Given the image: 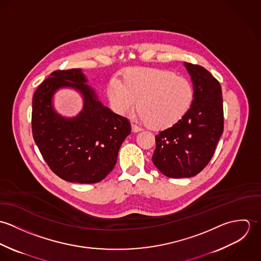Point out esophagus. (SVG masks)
I'll return each mask as SVG.
<instances>
[{
	"mask_svg": "<svg viewBox=\"0 0 261 261\" xmlns=\"http://www.w3.org/2000/svg\"><path fill=\"white\" fill-rule=\"evenodd\" d=\"M132 130H133V133H139V132L142 130V127H140V126L137 125L136 123L132 122Z\"/></svg>",
	"mask_w": 261,
	"mask_h": 261,
	"instance_id": "1",
	"label": "esophagus"
}]
</instances>
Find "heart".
Listing matches in <instances>:
<instances>
[{
    "mask_svg": "<svg viewBox=\"0 0 261 261\" xmlns=\"http://www.w3.org/2000/svg\"><path fill=\"white\" fill-rule=\"evenodd\" d=\"M107 96L112 111L118 114L130 112L137 100V110L149 127L165 129L189 112L194 88L187 77L170 70L134 67L124 70L119 81H110Z\"/></svg>",
    "mask_w": 261,
    "mask_h": 261,
    "instance_id": "1",
    "label": "heart"
}]
</instances>
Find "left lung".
I'll use <instances>...</instances> for the list:
<instances>
[{
  "mask_svg": "<svg viewBox=\"0 0 261 261\" xmlns=\"http://www.w3.org/2000/svg\"><path fill=\"white\" fill-rule=\"evenodd\" d=\"M194 99L186 115L155 136L152 163L169 178H190L210 162L223 134V98L219 81L204 67L184 62Z\"/></svg>",
  "mask_w": 261,
  "mask_h": 261,
  "instance_id": "obj_1",
  "label": "left lung"
}]
</instances>
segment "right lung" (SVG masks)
<instances>
[{"mask_svg": "<svg viewBox=\"0 0 261 261\" xmlns=\"http://www.w3.org/2000/svg\"><path fill=\"white\" fill-rule=\"evenodd\" d=\"M81 69L56 70L38 86L32 100V134L43 159L59 178L80 184L102 181L114 168L129 121L103 107ZM71 87L84 96L75 118L55 112L51 97L59 88Z\"/></svg>", "mask_w": 261, "mask_h": 261, "instance_id": "obj_1", "label": "right lung"}]
</instances>
